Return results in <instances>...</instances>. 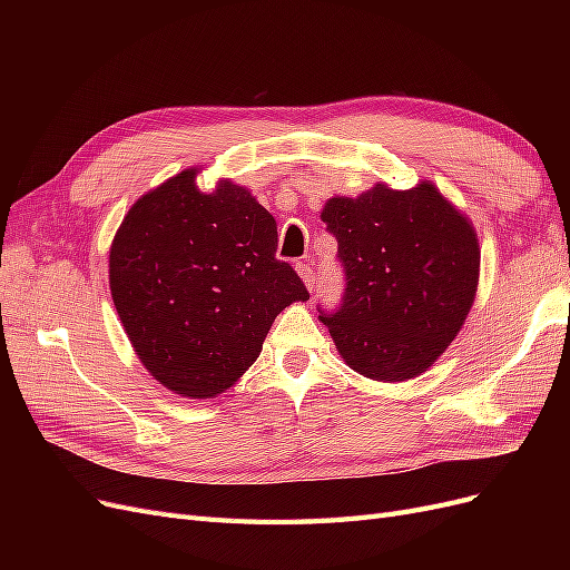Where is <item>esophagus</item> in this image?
<instances>
[{"mask_svg":"<svg viewBox=\"0 0 570 570\" xmlns=\"http://www.w3.org/2000/svg\"><path fill=\"white\" fill-rule=\"evenodd\" d=\"M295 268H297V273H299V278L304 281L306 289H308V292H316V287H318V281H316V275H314L312 266L304 264V262H299Z\"/></svg>","mask_w":570,"mask_h":570,"instance_id":"1","label":"esophagus"}]
</instances>
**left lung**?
<instances>
[{"instance_id":"obj_1","label":"left lung","mask_w":570,"mask_h":570,"mask_svg":"<svg viewBox=\"0 0 570 570\" xmlns=\"http://www.w3.org/2000/svg\"><path fill=\"white\" fill-rule=\"evenodd\" d=\"M321 220L337 237L347 273L342 306L318 316L344 364L381 383L425 373L459 335L475 299L473 223L430 180L335 195Z\"/></svg>"}]
</instances>
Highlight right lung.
<instances>
[{"label": "right lung", "mask_w": 570, "mask_h": 570, "mask_svg": "<svg viewBox=\"0 0 570 570\" xmlns=\"http://www.w3.org/2000/svg\"><path fill=\"white\" fill-rule=\"evenodd\" d=\"M185 168L137 199L109 249V287L140 364L166 390L212 400L262 354L271 325L308 292L275 258V218L243 185L197 187Z\"/></svg>", "instance_id": "right-lung-1"}]
</instances>
